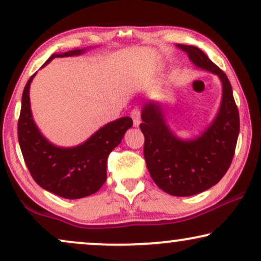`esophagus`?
Returning <instances> with one entry per match:
<instances>
[{
    "mask_svg": "<svg viewBox=\"0 0 261 261\" xmlns=\"http://www.w3.org/2000/svg\"><path fill=\"white\" fill-rule=\"evenodd\" d=\"M130 116L132 119H133V123L135 127H138L139 124H140V117H141V113H140V109L138 108H134L133 110L130 112Z\"/></svg>",
    "mask_w": 261,
    "mask_h": 261,
    "instance_id": "obj_1",
    "label": "esophagus"
}]
</instances>
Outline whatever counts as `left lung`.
Returning a JSON list of instances; mask_svg holds the SVG:
<instances>
[{"label":"left lung","mask_w":261,"mask_h":261,"mask_svg":"<svg viewBox=\"0 0 261 261\" xmlns=\"http://www.w3.org/2000/svg\"><path fill=\"white\" fill-rule=\"evenodd\" d=\"M196 66L215 73L222 82V101L213 123L192 140H181L166 124L163 106L147 102L140 129L144 155L152 179L163 191L187 197L219 183L229 169L240 130L239 110L226 73L196 46L177 45Z\"/></svg>","instance_id":"left-lung-1"}]
</instances>
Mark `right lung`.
I'll return each instance as SVG.
<instances>
[{
    "label": "right lung",
    "instance_id": "add662e5",
    "mask_svg": "<svg viewBox=\"0 0 261 261\" xmlns=\"http://www.w3.org/2000/svg\"><path fill=\"white\" fill-rule=\"evenodd\" d=\"M85 49L52 55L53 58L80 56ZM35 73L23 89L17 138L31 176L42 189L60 197L77 199L98 191L107 179V159L120 144L127 129L133 126L130 117L113 121L76 147L63 148L51 144L38 129L31 112L30 87Z\"/></svg>",
    "mask_w": 261,
    "mask_h": 261
}]
</instances>
